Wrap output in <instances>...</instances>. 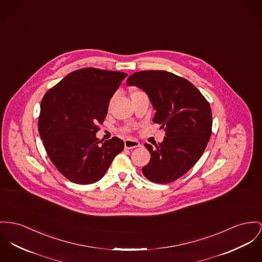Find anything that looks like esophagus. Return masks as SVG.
Returning <instances> with one entry per match:
<instances>
[{
	"label": "esophagus",
	"mask_w": 262,
	"mask_h": 262,
	"mask_svg": "<svg viewBox=\"0 0 262 262\" xmlns=\"http://www.w3.org/2000/svg\"><path fill=\"white\" fill-rule=\"evenodd\" d=\"M124 145H125L126 149H133V148L139 147L140 143L137 140L127 139L125 140Z\"/></svg>",
	"instance_id": "esophagus-1"
}]
</instances>
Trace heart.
Listing matches in <instances>:
<instances>
[{
    "label": "heart",
    "instance_id": "heart-1",
    "mask_svg": "<svg viewBox=\"0 0 262 262\" xmlns=\"http://www.w3.org/2000/svg\"><path fill=\"white\" fill-rule=\"evenodd\" d=\"M139 92H141L139 90H134V91L132 92V95H134V94H136V93H139ZM124 130H125V131H128V130H130V127H126Z\"/></svg>",
    "mask_w": 262,
    "mask_h": 262
}]
</instances>
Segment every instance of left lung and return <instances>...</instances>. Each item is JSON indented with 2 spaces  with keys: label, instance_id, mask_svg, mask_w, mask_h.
Segmentation results:
<instances>
[{
  "label": "left lung",
  "instance_id": "1",
  "mask_svg": "<svg viewBox=\"0 0 262 262\" xmlns=\"http://www.w3.org/2000/svg\"><path fill=\"white\" fill-rule=\"evenodd\" d=\"M127 85L147 93L156 110L153 122L160 124L166 135L155 148L145 144L151 160L142 173L158 184L176 181L199 161L209 143L212 125L209 102L190 81L165 70L135 72Z\"/></svg>",
  "mask_w": 262,
  "mask_h": 262
}]
</instances>
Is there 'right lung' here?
Masks as SVG:
<instances>
[{
  "label": "right lung",
  "instance_id": "1",
  "mask_svg": "<svg viewBox=\"0 0 262 262\" xmlns=\"http://www.w3.org/2000/svg\"><path fill=\"white\" fill-rule=\"evenodd\" d=\"M126 73L86 68L68 74L40 103L38 133L56 169L79 185L99 181L124 149L122 140L96 138Z\"/></svg>",
  "mask_w": 262,
  "mask_h": 262
}]
</instances>
